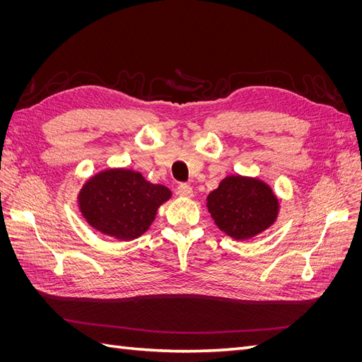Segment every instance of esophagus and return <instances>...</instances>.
Wrapping results in <instances>:
<instances>
[{"mask_svg": "<svg viewBox=\"0 0 362 362\" xmlns=\"http://www.w3.org/2000/svg\"><path fill=\"white\" fill-rule=\"evenodd\" d=\"M177 193L180 196H182V198H192L193 189H192V185H189V184H180L177 187Z\"/></svg>", "mask_w": 362, "mask_h": 362, "instance_id": "esophagus-1", "label": "esophagus"}]
</instances>
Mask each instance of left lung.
Here are the masks:
<instances>
[{
  "label": "left lung",
  "instance_id": "8db88e82",
  "mask_svg": "<svg viewBox=\"0 0 362 362\" xmlns=\"http://www.w3.org/2000/svg\"><path fill=\"white\" fill-rule=\"evenodd\" d=\"M206 208L225 234L246 240L275 222L278 199L259 180L228 177L208 194Z\"/></svg>",
  "mask_w": 362,
  "mask_h": 362
}]
</instances>
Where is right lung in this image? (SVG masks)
<instances>
[{
	"label": "right lung",
	"instance_id": "1",
	"mask_svg": "<svg viewBox=\"0 0 362 362\" xmlns=\"http://www.w3.org/2000/svg\"><path fill=\"white\" fill-rule=\"evenodd\" d=\"M170 198L168 187L148 182L139 172L115 169L96 175L80 193V210L95 229L133 240L152 223L157 208Z\"/></svg>",
	"mask_w": 362,
	"mask_h": 362
}]
</instances>
